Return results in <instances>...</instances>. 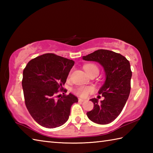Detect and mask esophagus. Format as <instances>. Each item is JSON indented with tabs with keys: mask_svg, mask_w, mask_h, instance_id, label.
Instances as JSON below:
<instances>
[{
	"mask_svg": "<svg viewBox=\"0 0 153 153\" xmlns=\"http://www.w3.org/2000/svg\"><path fill=\"white\" fill-rule=\"evenodd\" d=\"M78 100H79V102H83V101H85V100L83 99H81V98H79Z\"/></svg>",
	"mask_w": 153,
	"mask_h": 153,
	"instance_id": "1",
	"label": "esophagus"
}]
</instances>
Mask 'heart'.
<instances>
[{
  "label": "heart",
  "mask_w": 153,
  "mask_h": 153,
  "mask_svg": "<svg viewBox=\"0 0 153 153\" xmlns=\"http://www.w3.org/2000/svg\"><path fill=\"white\" fill-rule=\"evenodd\" d=\"M84 68H85L87 74L93 72V71H97L99 73V68L95 64H87L84 66ZM93 90V89L91 87H79L76 89V93L82 97H86Z\"/></svg>",
  "instance_id": "b5f03b06"
}]
</instances>
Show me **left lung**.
Segmentation results:
<instances>
[{
  "instance_id": "1",
  "label": "left lung",
  "mask_w": 153,
  "mask_h": 153,
  "mask_svg": "<svg viewBox=\"0 0 153 153\" xmlns=\"http://www.w3.org/2000/svg\"><path fill=\"white\" fill-rule=\"evenodd\" d=\"M82 58L86 61L99 62L103 67L106 76L105 82L99 91V95L105 99L100 102L95 98L90 99L94 107L87 112V116L98 124H108L121 113L129 97L132 76L130 64L122 54L104 49Z\"/></svg>"
}]
</instances>
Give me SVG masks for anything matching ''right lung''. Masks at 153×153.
<instances>
[{
    "label": "right lung",
    "instance_id": "right-lung-1",
    "mask_svg": "<svg viewBox=\"0 0 153 153\" xmlns=\"http://www.w3.org/2000/svg\"><path fill=\"white\" fill-rule=\"evenodd\" d=\"M74 65L72 60L47 53L31 60L24 68L22 83L25 106L41 126L55 128L63 125L69 118L71 105L78 102L71 93L55 99Z\"/></svg>",
    "mask_w": 153,
    "mask_h": 153
}]
</instances>
